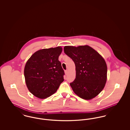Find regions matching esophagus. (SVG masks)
<instances>
[{
  "label": "esophagus",
  "instance_id": "1",
  "mask_svg": "<svg viewBox=\"0 0 130 130\" xmlns=\"http://www.w3.org/2000/svg\"><path fill=\"white\" fill-rule=\"evenodd\" d=\"M65 73L66 75H67V74H68V71H67V70H65Z\"/></svg>",
  "mask_w": 130,
  "mask_h": 130
}]
</instances>
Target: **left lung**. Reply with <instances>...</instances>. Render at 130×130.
I'll list each match as a JSON object with an SVG mask.
<instances>
[{"instance_id": "1", "label": "left lung", "mask_w": 130, "mask_h": 130, "mask_svg": "<svg viewBox=\"0 0 130 130\" xmlns=\"http://www.w3.org/2000/svg\"><path fill=\"white\" fill-rule=\"evenodd\" d=\"M65 54L74 61L76 76L70 83L74 93L81 99H92L105 87L107 67L104 59L88 45L64 47Z\"/></svg>"}]
</instances>
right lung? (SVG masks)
<instances>
[{
  "instance_id": "obj_1",
  "label": "right lung",
  "mask_w": 130,
  "mask_h": 130,
  "mask_svg": "<svg viewBox=\"0 0 130 130\" xmlns=\"http://www.w3.org/2000/svg\"><path fill=\"white\" fill-rule=\"evenodd\" d=\"M61 47L40 50L28 60L24 68L25 82L29 91L40 99L56 93L64 81V71L59 56Z\"/></svg>"
}]
</instances>
